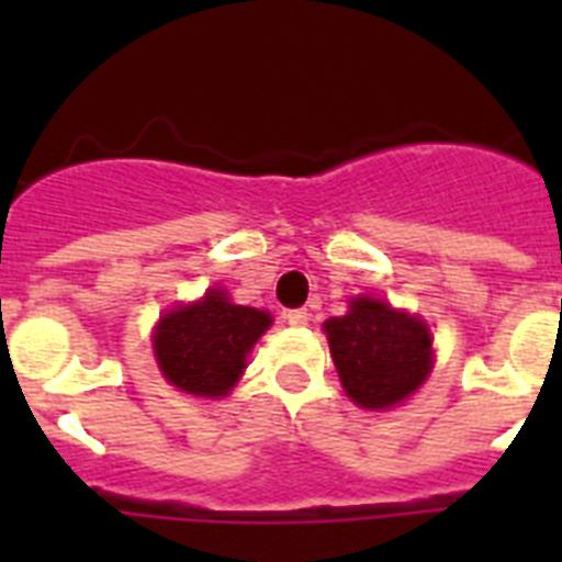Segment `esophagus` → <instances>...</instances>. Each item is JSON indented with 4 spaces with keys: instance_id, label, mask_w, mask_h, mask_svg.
Returning a JSON list of instances; mask_svg holds the SVG:
<instances>
[{
    "instance_id": "1",
    "label": "esophagus",
    "mask_w": 562,
    "mask_h": 562,
    "mask_svg": "<svg viewBox=\"0 0 562 562\" xmlns=\"http://www.w3.org/2000/svg\"><path fill=\"white\" fill-rule=\"evenodd\" d=\"M284 321L290 326H306V321H310V312H306V310H286Z\"/></svg>"
}]
</instances>
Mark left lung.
<instances>
[{"label":"left lung","mask_w":562,"mask_h":562,"mask_svg":"<svg viewBox=\"0 0 562 562\" xmlns=\"http://www.w3.org/2000/svg\"><path fill=\"white\" fill-rule=\"evenodd\" d=\"M324 329L342 389L362 408H391L430 374L428 326L376 297H355L349 312L329 317Z\"/></svg>","instance_id":"1"}]
</instances>
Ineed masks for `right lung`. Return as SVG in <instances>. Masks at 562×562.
I'll return each instance as SVG.
<instances>
[{"mask_svg": "<svg viewBox=\"0 0 562 562\" xmlns=\"http://www.w3.org/2000/svg\"><path fill=\"white\" fill-rule=\"evenodd\" d=\"M270 315L211 290L205 301L168 312L154 335L162 374L186 394L225 396L245 369L247 351L265 335Z\"/></svg>", "mask_w": 562, "mask_h": 562, "instance_id": "1", "label": "right lung"}]
</instances>
